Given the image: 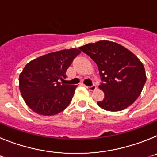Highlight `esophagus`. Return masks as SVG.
Instances as JSON below:
<instances>
[{
	"label": "esophagus",
	"instance_id": "1",
	"mask_svg": "<svg viewBox=\"0 0 157 157\" xmlns=\"http://www.w3.org/2000/svg\"><path fill=\"white\" fill-rule=\"evenodd\" d=\"M86 88L88 89L89 90L94 91V90H95L96 89H97V86H96L95 85H92V86H86Z\"/></svg>",
	"mask_w": 157,
	"mask_h": 157
}]
</instances>
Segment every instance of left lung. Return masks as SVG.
I'll list each match as a JSON object with an SVG mask.
<instances>
[{"label":"left lung","mask_w":157,"mask_h":157,"mask_svg":"<svg viewBox=\"0 0 157 157\" xmlns=\"http://www.w3.org/2000/svg\"><path fill=\"white\" fill-rule=\"evenodd\" d=\"M97 63L105 93L98 101L101 109L118 112L127 109L139 97L146 82L143 64L134 53L118 43L99 41L79 47Z\"/></svg>","instance_id":"8db88e82"}]
</instances>
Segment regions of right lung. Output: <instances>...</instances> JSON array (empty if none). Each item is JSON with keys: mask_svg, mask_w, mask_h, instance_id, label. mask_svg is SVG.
Segmentation results:
<instances>
[{"mask_svg": "<svg viewBox=\"0 0 157 157\" xmlns=\"http://www.w3.org/2000/svg\"><path fill=\"white\" fill-rule=\"evenodd\" d=\"M81 52L77 48L51 52L29 62L19 78V90L31 110L41 116H53L64 110L71 101L77 86L59 81Z\"/></svg>", "mask_w": 157, "mask_h": 157, "instance_id": "obj_1", "label": "right lung"}]
</instances>
